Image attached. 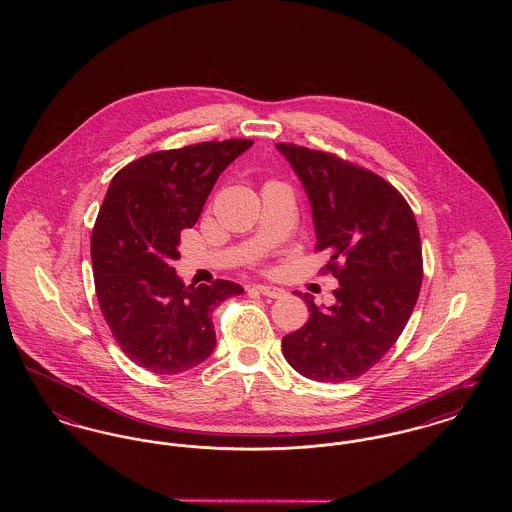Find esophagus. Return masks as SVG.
Masks as SVG:
<instances>
[{
    "label": "esophagus",
    "instance_id": "obj_1",
    "mask_svg": "<svg viewBox=\"0 0 512 512\" xmlns=\"http://www.w3.org/2000/svg\"><path fill=\"white\" fill-rule=\"evenodd\" d=\"M253 290L261 293V295H265V297H272V299H280V297H284V295H286V292H284L282 288H276V286H265V284H255V286H253Z\"/></svg>",
    "mask_w": 512,
    "mask_h": 512
}]
</instances>
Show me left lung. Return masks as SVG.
<instances>
[{
	"mask_svg": "<svg viewBox=\"0 0 512 512\" xmlns=\"http://www.w3.org/2000/svg\"><path fill=\"white\" fill-rule=\"evenodd\" d=\"M301 178L317 230V251L330 261L320 272L334 274L336 303L309 307L305 326L284 336L290 365L317 382L359 378L401 336L422 284V244L407 199L380 174L336 153L282 142Z\"/></svg>",
	"mask_w": 512,
	"mask_h": 512,
	"instance_id": "1",
	"label": "left lung"
}]
</instances>
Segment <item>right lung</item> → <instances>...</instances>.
Returning a JSON list of instances; mask_svg holds the SVG:
<instances>
[{"label": "right lung", "instance_id": "1", "mask_svg": "<svg viewBox=\"0 0 512 512\" xmlns=\"http://www.w3.org/2000/svg\"><path fill=\"white\" fill-rule=\"evenodd\" d=\"M253 140L230 138L147 153L111 180L92 230L99 309L122 353L155 374H178L215 349V307L244 292L215 280L186 286L174 272L220 172Z\"/></svg>", "mask_w": 512, "mask_h": 512}]
</instances>
